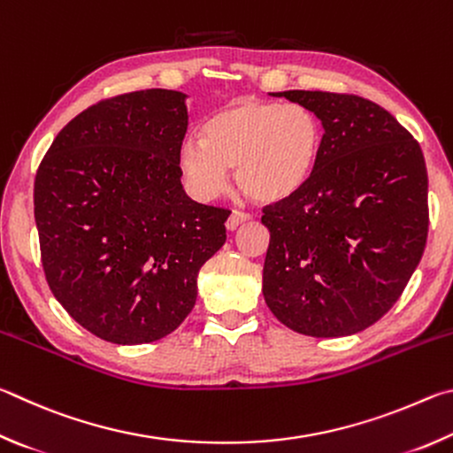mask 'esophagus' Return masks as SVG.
Returning <instances> with one entry per match:
<instances>
[{
  "instance_id": "esophagus-1",
  "label": "esophagus",
  "mask_w": 453,
  "mask_h": 453,
  "mask_svg": "<svg viewBox=\"0 0 453 453\" xmlns=\"http://www.w3.org/2000/svg\"><path fill=\"white\" fill-rule=\"evenodd\" d=\"M250 220V214H247V212H241V211H233L231 212V217L226 219V231H236V228H239L242 222H249Z\"/></svg>"
}]
</instances>
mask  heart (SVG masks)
Wrapping results in <instances>:
<instances>
[{
    "instance_id": "1",
    "label": "heart",
    "mask_w": 453,
    "mask_h": 453,
    "mask_svg": "<svg viewBox=\"0 0 453 453\" xmlns=\"http://www.w3.org/2000/svg\"><path fill=\"white\" fill-rule=\"evenodd\" d=\"M324 129L300 103L239 97L201 125V142L185 141L179 169L196 198L211 201L226 188V171L244 196L276 204L296 196L319 169Z\"/></svg>"
}]
</instances>
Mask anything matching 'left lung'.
<instances>
[{"label":"left lung","mask_w":453,"mask_h":453,"mask_svg":"<svg viewBox=\"0 0 453 453\" xmlns=\"http://www.w3.org/2000/svg\"><path fill=\"white\" fill-rule=\"evenodd\" d=\"M279 97L319 115L324 145L308 187L265 209V303L300 334L350 336L390 311L424 255L422 149L368 99L298 89Z\"/></svg>","instance_id":"left-lung-1"}]
</instances>
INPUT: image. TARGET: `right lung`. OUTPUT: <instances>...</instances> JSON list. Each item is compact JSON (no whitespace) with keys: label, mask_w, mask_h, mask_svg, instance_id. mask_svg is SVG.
<instances>
[{"label":"right lung","mask_w":453,"mask_h":453,"mask_svg":"<svg viewBox=\"0 0 453 453\" xmlns=\"http://www.w3.org/2000/svg\"><path fill=\"white\" fill-rule=\"evenodd\" d=\"M187 95L147 89L95 103L63 127L35 174L42 265L71 319L134 346L180 326L228 211L180 185Z\"/></svg>","instance_id":"right-lung-1"}]
</instances>
